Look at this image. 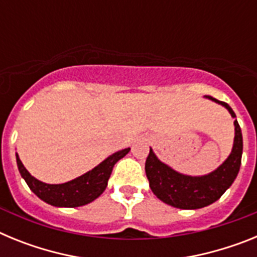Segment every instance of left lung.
<instances>
[{"instance_id":"left-lung-1","label":"left lung","mask_w":257,"mask_h":257,"mask_svg":"<svg viewBox=\"0 0 257 257\" xmlns=\"http://www.w3.org/2000/svg\"><path fill=\"white\" fill-rule=\"evenodd\" d=\"M205 97L225 106L231 117L235 118V113L228 104L208 95ZM234 131L231 153L215 171L203 176H189L175 171L170 166L161 162L151 148L145 162V174L149 180V187L157 198L172 207L183 210H197L216 202L233 184L239 172L243 140L237 119H234Z\"/></svg>"}]
</instances>
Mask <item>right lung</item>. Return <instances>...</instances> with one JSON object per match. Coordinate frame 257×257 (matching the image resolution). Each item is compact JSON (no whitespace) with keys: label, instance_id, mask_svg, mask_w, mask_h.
I'll return each mask as SVG.
<instances>
[{"label":"right lung","instance_id":"add662e5","mask_svg":"<svg viewBox=\"0 0 257 257\" xmlns=\"http://www.w3.org/2000/svg\"><path fill=\"white\" fill-rule=\"evenodd\" d=\"M130 152V148L115 152L94 167L91 171L64 184H46L33 178L24 167L17 153V163L22 178L38 198L55 207H79L95 201L108 185L112 170L118 161Z\"/></svg>","mask_w":257,"mask_h":257}]
</instances>
